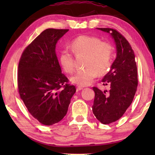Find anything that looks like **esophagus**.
<instances>
[{
    "label": "esophagus",
    "mask_w": 155,
    "mask_h": 155,
    "mask_svg": "<svg viewBox=\"0 0 155 155\" xmlns=\"http://www.w3.org/2000/svg\"><path fill=\"white\" fill-rule=\"evenodd\" d=\"M83 87H81V86H77V91H80L81 90H83Z\"/></svg>",
    "instance_id": "obj_1"
}]
</instances>
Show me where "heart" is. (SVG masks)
Instances as JSON below:
<instances>
[{
	"label": "heart",
	"instance_id": "obj_1",
	"mask_svg": "<svg viewBox=\"0 0 155 155\" xmlns=\"http://www.w3.org/2000/svg\"><path fill=\"white\" fill-rule=\"evenodd\" d=\"M70 47L76 55L85 54L83 65L84 68L78 70L71 81L77 85H90L98 74H103L111 67L114 55V47L107 41H102L98 37L80 35L70 43ZM60 64L65 72L71 74L74 70V57L72 52L67 48L59 53Z\"/></svg>",
	"mask_w": 155,
	"mask_h": 155
}]
</instances>
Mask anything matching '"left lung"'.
Wrapping results in <instances>:
<instances>
[{"label": "left lung", "instance_id": "left-lung-1", "mask_svg": "<svg viewBox=\"0 0 155 155\" xmlns=\"http://www.w3.org/2000/svg\"><path fill=\"white\" fill-rule=\"evenodd\" d=\"M97 28L111 34L117 50L111 70L102 79L104 85L110 87L109 91L93 87L94 114L102 124H109L119 120L132 103L138 84L137 68L134 51L121 33L114 28Z\"/></svg>", "mask_w": 155, "mask_h": 155}]
</instances>
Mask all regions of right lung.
Returning <instances> with one entry per match:
<instances>
[{
  "label": "right lung",
  "mask_w": 155,
  "mask_h": 155,
  "mask_svg": "<svg viewBox=\"0 0 155 155\" xmlns=\"http://www.w3.org/2000/svg\"><path fill=\"white\" fill-rule=\"evenodd\" d=\"M69 29L47 28L23 51L18 71L20 98L32 116L41 124L51 126L67 114L74 85L61 73L55 48Z\"/></svg>",
  "instance_id": "1"
}]
</instances>
